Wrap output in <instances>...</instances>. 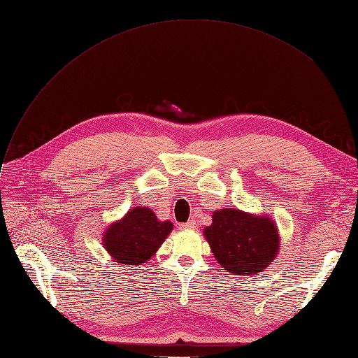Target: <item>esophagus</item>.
Wrapping results in <instances>:
<instances>
[{
    "label": "esophagus",
    "mask_w": 358,
    "mask_h": 358,
    "mask_svg": "<svg viewBox=\"0 0 358 358\" xmlns=\"http://www.w3.org/2000/svg\"><path fill=\"white\" fill-rule=\"evenodd\" d=\"M180 228H182V229H195V228H196V224H195L194 220H189V222H187V224H182Z\"/></svg>",
    "instance_id": "obj_1"
}]
</instances>
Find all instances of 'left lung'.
<instances>
[{
    "label": "left lung",
    "instance_id": "obj_1",
    "mask_svg": "<svg viewBox=\"0 0 358 358\" xmlns=\"http://www.w3.org/2000/svg\"><path fill=\"white\" fill-rule=\"evenodd\" d=\"M206 227L204 237L215 259L227 273L236 275L259 274L274 261L280 250L275 222L237 208H220Z\"/></svg>",
    "mask_w": 358,
    "mask_h": 358
}]
</instances>
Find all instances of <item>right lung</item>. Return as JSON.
I'll list each match as a JSON object with an SVG mask.
<instances>
[{"label":"right lung","mask_w":358,"mask_h":358,"mask_svg":"<svg viewBox=\"0 0 358 358\" xmlns=\"http://www.w3.org/2000/svg\"><path fill=\"white\" fill-rule=\"evenodd\" d=\"M173 229L170 220H158L148 207H134L103 232V248L121 265H142L164 243Z\"/></svg>","instance_id":"right-lung-1"}]
</instances>
